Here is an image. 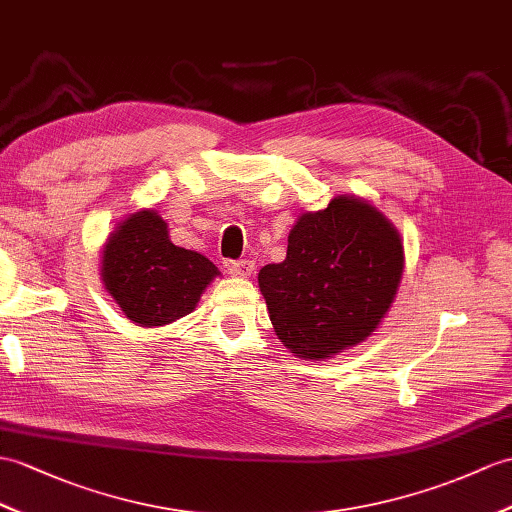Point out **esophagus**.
<instances>
[{"label": "esophagus", "mask_w": 512, "mask_h": 512, "mask_svg": "<svg viewBox=\"0 0 512 512\" xmlns=\"http://www.w3.org/2000/svg\"><path fill=\"white\" fill-rule=\"evenodd\" d=\"M228 271L234 278H249L254 273V260H234V263H228Z\"/></svg>", "instance_id": "esophagus-1"}]
</instances>
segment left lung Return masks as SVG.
<instances>
[{
  "instance_id": "8db88e82",
  "label": "left lung",
  "mask_w": 512,
  "mask_h": 512,
  "mask_svg": "<svg viewBox=\"0 0 512 512\" xmlns=\"http://www.w3.org/2000/svg\"><path fill=\"white\" fill-rule=\"evenodd\" d=\"M402 271L404 245L393 223L365 199L339 195L297 219L286 258L260 269L258 286L286 350L321 360L380 326Z\"/></svg>"
}]
</instances>
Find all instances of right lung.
Here are the masks:
<instances>
[{
  "mask_svg": "<svg viewBox=\"0 0 512 512\" xmlns=\"http://www.w3.org/2000/svg\"><path fill=\"white\" fill-rule=\"evenodd\" d=\"M219 269L202 254L173 245L167 223L143 208L110 232L102 282L136 326H167L195 310Z\"/></svg>",
  "mask_w": 512,
  "mask_h": 512,
  "instance_id": "right-lung-1",
  "label": "right lung"
}]
</instances>
